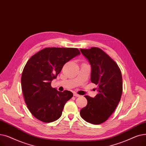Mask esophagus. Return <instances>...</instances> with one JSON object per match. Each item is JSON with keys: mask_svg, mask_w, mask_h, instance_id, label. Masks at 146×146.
Masks as SVG:
<instances>
[{"mask_svg": "<svg viewBox=\"0 0 146 146\" xmlns=\"http://www.w3.org/2000/svg\"><path fill=\"white\" fill-rule=\"evenodd\" d=\"M74 96L75 97H80V95L77 94L76 93H74Z\"/></svg>", "mask_w": 146, "mask_h": 146, "instance_id": "1", "label": "esophagus"}]
</instances>
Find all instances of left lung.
<instances>
[{
	"label": "left lung",
	"instance_id": "1",
	"mask_svg": "<svg viewBox=\"0 0 146 146\" xmlns=\"http://www.w3.org/2000/svg\"><path fill=\"white\" fill-rule=\"evenodd\" d=\"M80 51L91 65V81L98 86V93L94 98L84 96L87 105L81 109L80 115L89 123L100 124L108 120L121 100V72L115 62L100 48H81Z\"/></svg>",
	"mask_w": 146,
	"mask_h": 146
}]
</instances>
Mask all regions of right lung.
Segmentation results:
<instances>
[{"label":"right lung","mask_w":146,"mask_h":146,"mask_svg":"<svg viewBox=\"0 0 146 146\" xmlns=\"http://www.w3.org/2000/svg\"><path fill=\"white\" fill-rule=\"evenodd\" d=\"M80 54L76 48H45L28 60L21 77V87L26 105L32 115L44 122L58 119L70 91L59 92L51 87L67 62Z\"/></svg>","instance_id":"right-lung-1"}]
</instances>
